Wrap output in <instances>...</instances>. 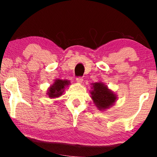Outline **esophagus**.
<instances>
[{"mask_svg": "<svg viewBox=\"0 0 157 157\" xmlns=\"http://www.w3.org/2000/svg\"><path fill=\"white\" fill-rule=\"evenodd\" d=\"M82 81H83V79H82V77H77V78L76 79V82L79 84L82 83Z\"/></svg>", "mask_w": 157, "mask_h": 157, "instance_id": "1", "label": "esophagus"}]
</instances>
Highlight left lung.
Listing matches in <instances>:
<instances>
[{
	"label": "left lung",
	"instance_id": "1",
	"mask_svg": "<svg viewBox=\"0 0 157 157\" xmlns=\"http://www.w3.org/2000/svg\"><path fill=\"white\" fill-rule=\"evenodd\" d=\"M91 89L89 93L93 102L100 111H106L114 105L117 100V95L103 82L91 83Z\"/></svg>",
	"mask_w": 157,
	"mask_h": 157
}]
</instances>
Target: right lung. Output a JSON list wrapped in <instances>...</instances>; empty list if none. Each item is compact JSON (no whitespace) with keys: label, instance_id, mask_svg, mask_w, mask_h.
Returning a JSON list of instances; mask_svg holds the SVG:
<instances>
[{"label":"right lung","instance_id":"add662e5","mask_svg":"<svg viewBox=\"0 0 157 157\" xmlns=\"http://www.w3.org/2000/svg\"><path fill=\"white\" fill-rule=\"evenodd\" d=\"M70 84L71 82L68 80L56 79L55 82L48 88L46 94L50 99L57 98L63 94L66 88L68 87Z\"/></svg>","mask_w":157,"mask_h":157}]
</instances>
